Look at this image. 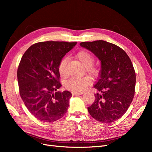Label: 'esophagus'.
<instances>
[{
  "instance_id": "34e87169",
  "label": "esophagus",
  "mask_w": 152,
  "mask_h": 152,
  "mask_svg": "<svg viewBox=\"0 0 152 152\" xmlns=\"http://www.w3.org/2000/svg\"><path fill=\"white\" fill-rule=\"evenodd\" d=\"M72 94L73 96H79V95L82 94H83V93H77V92H72Z\"/></svg>"
}]
</instances>
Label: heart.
Here are the masks:
<instances>
[{
	"instance_id": "heart-1",
	"label": "heart",
	"mask_w": 152,
	"mask_h": 152,
	"mask_svg": "<svg viewBox=\"0 0 152 152\" xmlns=\"http://www.w3.org/2000/svg\"><path fill=\"white\" fill-rule=\"evenodd\" d=\"M77 59L85 67L86 71L92 76H96L99 73V68L93 65L94 61V58L93 55L86 50H81L76 55ZM68 58L65 57L60 61L58 65V71L62 77L67 76L66 64ZM90 84V79L87 77H72L65 82V87L68 90L73 92L80 93L86 88V87Z\"/></svg>"
}]
</instances>
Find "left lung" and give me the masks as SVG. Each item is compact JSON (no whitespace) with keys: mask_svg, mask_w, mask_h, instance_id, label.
Wrapping results in <instances>:
<instances>
[{"mask_svg":"<svg viewBox=\"0 0 152 152\" xmlns=\"http://www.w3.org/2000/svg\"><path fill=\"white\" fill-rule=\"evenodd\" d=\"M101 61L99 78L94 86L99 93L87 108L91 115L102 123L120 118L129 107L134 96L136 73L129 57L124 50L104 40L80 44Z\"/></svg>","mask_w":152,"mask_h":152,"instance_id":"left-lung-1","label":"left lung"}]
</instances>
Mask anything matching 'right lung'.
Masks as SVG:
<instances>
[{
    "label": "right lung",
    "instance_id": "add662e5",
    "mask_svg": "<svg viewBox=\"0 0 152 152\" xmlns=\"http://www.w3.org/2000/svg\"><path fill=\"white\" fill-rule=\"evenodd\" d=\"M75 42L47 41L34 44L23 55L17 72L21 98L38 120L53 122L66 113L70 92H56L59 82V63Z\"/></svg>",
    "mask_w": 152,
    "mask_h": 152
}]
</instances>
